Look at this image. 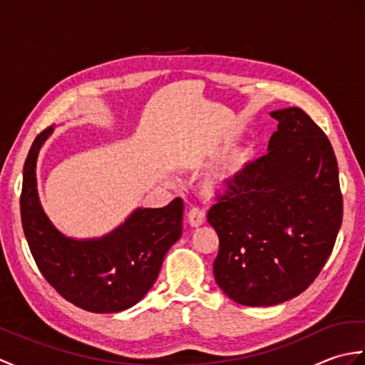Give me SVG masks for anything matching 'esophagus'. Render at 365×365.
I'll return each instance as SVG.
<instances>
[{"label":"esophagus","instance_id":"34e87169","mask_svg":"<svg viewBox=\"0 0 365 365\" xmlns=\"http://www.w3.org/2000/svg\"><path fill=\"white\" fill-rule=\"evenodd\" d=\"M188 222H190L191 227L202 226V224L205 222V212L200 210V208H197V207L191 208L190 213H188Z\"/></svg>","mask_w":365,"mask_h":365}]
</instances>
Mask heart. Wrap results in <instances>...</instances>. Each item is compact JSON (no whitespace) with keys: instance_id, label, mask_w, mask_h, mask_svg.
<instances>
[{"instance_id":"heart-1","label":"heart","mask_w":365,"mask_h":365,"mask_svg":"<svg viewBox=\"0 0 365 365\" xmlns=\"http://www.w3.org/2000/svg\"><path fill=\"white\" fill-rule=\"evenodd\" d=\"M240 166H242V163H240ZM238 165L235 166L234 173H237ZM230 190V183L226 180L224 177H218V178H210L205 185H204V195L207 197H218L226 195V192Z\"/></svg>"}]
</instances>
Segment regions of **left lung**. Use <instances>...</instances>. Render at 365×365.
Here are the masks:
<instances>
[{
	"mask_svg": "<svg viewBox=\"0 0 365 365\" xmlns=\"http://www.w3.org/2000/svg\"><path fill=\"white\" fill-rule=\"evenodd\" d=\"M271 118L279 123L268 153L235 175L207 215L220 238L215 281L230 299L252 307L292 299L315 281L344 215L324 131L301 108Z\"/></svg>",
	"mask_w": 365,
	"mask_h": 365,
	"instance_id": "left-lung-1",
	"label": "left lung"
}]
</instances>
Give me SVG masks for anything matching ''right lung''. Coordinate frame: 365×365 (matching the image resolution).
Returning <instances> with one entry per match:
<instances>
[{
    "instance_id": "add662e5",
    "label": "right lung",
    "mask_w": 365,
    "mask_h": 365,
    "mask_svg": "<svg viewBox=\"0 0 365 365\" xmlns=\"http://www.w3.org/2000/svg\"><path fill=\"white\" fill-rule=\"evenodd\" d=\"M53 127L41 131L23 168L21 226L37 268L64 299L96 314L120 312L150 290L168 250L182 235L183 200L161 208H138L102 238L61 234L38 202L36 161Z\"/></svg>"
}]
</instances>
